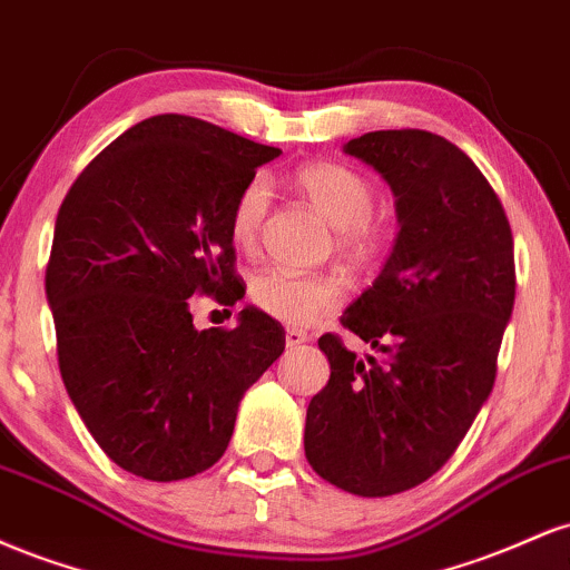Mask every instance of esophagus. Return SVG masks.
I'll use <instances>...</instances> for the list:
<instances>
[{
	"label": "esophagus",
	"mask_w": 570,
	"mask_h": 570,
	"mask_svg": "<svg viewBox=\"0 0 570 570\" xmlns=\"http://www.w3.org/2000/svg\"><path fill=\"white\" fill-rule=\"evenodd\" d=\"M307 340H311V335L303 330H286V345H289V348H297V345L307 343Z\"/></svg>",
	"instance_id": "1"
}]
</instances>
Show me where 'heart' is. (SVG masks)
Segmentation results:
<instances>
[{
    "label": "heart",
    "instance_id": "b5f03b06",
    "mask_svg": "<svg viewBox=\"0 0 570 570\" xmlns=\"http://www.w3.org/2000/svg\"><path fill=\"white\" fill-rule=\"evenodd\" d=\"M297 187L305 198L335 225V246L353 263H367L383 244V230L372 217L375 189L367 176L340 163H311L297 171ZM271 208V185L265 176H254L240 189L230 214V235L235 246L252 248ZM340 297L335 276L324 273H292L284 267H267L252 281V299L267 316L284 324H311L318 313L330 311Z\"/></svg>",
    "mask_w": 570,
    "mask_h": 570
}]
</instances>
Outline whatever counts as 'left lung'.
<instances>
[{
	"instance_id": "1",
	"label": "left lung",
	"mask_w": 570,
	"mask_h": 570,
	"mask_svg": "<svg viewBox=\"0 0 570 570\" xmlns=\"http://www.w3.org/2000/svg\"><path fill=\"white\" fill-rule=\"evenodd\" d=\"M343 153L396 198L394 248L340 318L383 358L318 337L330 383L307 404L305 455L332 485L381 499L440 472L488 402L514 307V240L499 195L442 136L372 130Z\"/></svg>"
}]
</instances>
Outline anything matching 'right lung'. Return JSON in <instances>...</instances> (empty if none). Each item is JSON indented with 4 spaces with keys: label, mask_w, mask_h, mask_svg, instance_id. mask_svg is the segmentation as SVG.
<instances>
[{
    "label": "right lung",
    "mask_w": 570,
    "mask_h": 570,
    "mask_svg": "<svg viewBox=\"0 0 570 570\" xmlns=\"http://www.w3.org/2000/svg\"><path fill=\"white\" fill-rule=\"evenodd\" d=\"M281 149L187 115L136 122L58 208L45 292L58 367L98 448L153 482L219 461L248 385L284 353V326L246 305L195 330L189 297L235 305L230 214Z\"/></svg>",
    "instance_id": "obj_1"
}]
</instances>
